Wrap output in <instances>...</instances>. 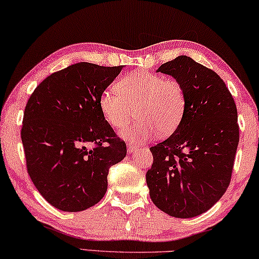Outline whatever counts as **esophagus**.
Wrapping results in <instances>:
<instances>
[{
    "label": "esophagus",
    "mask_w": 259,
    "mask_h": 259,
    "mask_svg": "<svg viewBox=\"0 0 259 259\" xmlns=\"http://www.w3.org/2000/svg\"><path fill=\"white\" fill-rule=\"evenodd\" d=\"M126 146H127V150H128L130 154L137 152L138 148H139V146L138 145H134V143H127Z\"/></svg>",
    "instance_id": "obj_1"
}]
</instances>
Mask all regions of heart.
<instances>
[{
  "label": "heart",
  "mask_w": 259,
  "mask_h": 259,
  "mask_svg": "<svg viewBox=\"0 0 259 259\" xmlns=\"http://www.w3.org/2000/svg\"><path fill=\"white\" fill-rule=\"evenodd\" d=\"M99 110L111 127L119 130L128 124L137 107L140 119L122 137L131 141H146L157 133L166 137L180 126L186 107L185 91L174 77L149 71H134L110 85L98 99Z\"/></svg>",
  "instance_id": "heart-1"
}]
</instances>
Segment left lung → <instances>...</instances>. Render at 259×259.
Returning <instances> with one entry per match:
<instances>
[{
    "label": "left lung",
    "mask_w": 259,
    "mask_h": 259,
    "mask_svg": "<svg viewBox=\"0 0 259 259\" xmlns=\"http://www.w3.org/2000/svg\"><path fill=\"white\" fill-rule=\"evenodd\" d=\"M156 71L182 83L186 107L176 131L150 147L149 196L170 217L193 218L218 202L232 180L240 140L236 105L215 71L186 55Z\"/></svg>",
    "instance_id": "8db88e82"
}]
</instances>
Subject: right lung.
Segmentation results:
<instances>
[{
  "instance_id": "1",
  "label": "right lung",
  "mask_w": 259,
  "mask_h": 259,
  "mask_svg": "<svg viewBox=\"0 0 259 259\" xmlns=\"http://www.w3.org/2000/svg\"><path fill=\"white\" fill-rule=\"evenodd\" d=\"M121 69L75 63L46 77L27 101L21 132L27 172L55 208L81 212L96 205L109 169L126 156V143L98 106Z\"/></svg>"
}]
</instances>
